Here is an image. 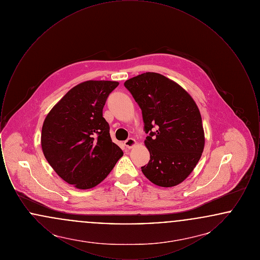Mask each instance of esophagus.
<instances>
[{
  "mask_svg": "<svg viewBox=\"0 0 260 260\" xmlns=\"http://www.w3.org/2000/svg\"><path fill=\"white\" fill-rule=\"evenodd\" d=\"M136 141L134 138H127L124 142V146L127 149L133 148L136 145Z\"/></svg>",
  "mask_w": 260,
  "mask_h": 260,
  "instance_id": "34e87169",
  "label": "esophagus"
}]
</instances>
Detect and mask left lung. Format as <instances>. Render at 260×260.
Segmentation results:
<instances>
[{"instance_id": "left-lung-1", "label": "left lung", "mask_w": 260, "mask_h": 260, "mask_svg": "<svg viewBox=\"0 0 260 260\" xmlns=\"http://www.w3.org/2000/svg\"><path fill=\"white\" fill-rule=\"evenodd\" d=\"M140 107L150 161L141 167L151 182L161 187L181 183L198 164L205 135L198 106L178 84L146 72L124 82Z\"/></svg>"}]
</instances>
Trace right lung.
Listing matches in <instances>:
<instances>
[{"instance_id": "right-lung-1", "label": "right lung", "mask_w": 260, "mask_h": 260, "mask_svg": "<svg viewBox=\"0 0 260 260\" xmlns=\"http://www.w3.org/2000/svg\"><path fill=\"white\" fill-rule=\"evenodd\" d=\"M119 86L113 81H87L71 88L50 110L41 144L50 167L64 181L89 189L103 181L123 151L112 141L102 117L107 98Z\"/></svg>"}]
</instances>
